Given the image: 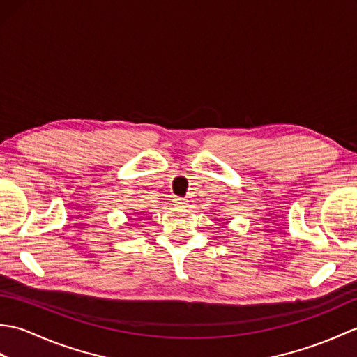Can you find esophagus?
Returning a JSON list of instances; mask_svg holds the SVG:
<instances>
[{"mask_svg":"<svg viewBox=\"0 0 357 357\" xmlns=\"http://www.w3.org/2000/svg\"><path fill=\"white\" fill-rule=\"evenodd\" d=\"M173 204H174V206H176V207H185L187 201L183 199V198H178V196H174V198H173Z\"/></svg>","mask_w":357,"mask_h":357,"instance_id":"obj_1","label":"esophagus"}]
</instances>
